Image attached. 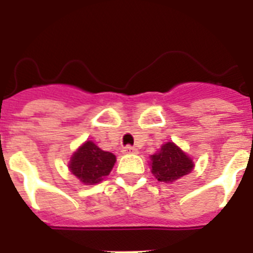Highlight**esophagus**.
<instances>
[{
    "label": "esophagus",
    "mask_w": 253,
    "mask_h": 253,
    "mask_svg": "<svg viewBox=\"0 0 253 253\" xmlns=\"http://www.w3.org/2000/svg\"><path fill=\"white\" fill-rule=\"evenodd\" d=\"M123 153L124 154H137L138 149L134 148V147H131V146H126L123 148Z\"/></svg>",
    "instance_id": "obj_1"
}]
</instances>
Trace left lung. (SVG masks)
<instances>
[{
    "label": "left lung",
    "mask_w": 253,
    "mask_h": 253,
    "mask_svg": "<svg viewBox=\"0 0 253 253\" xmlns=\"http://www.w3.org/2000/svg\"><path fill=\"white\" fill-rule=\"evenodd\" d=\"M195 163L189 154L173 142L162 144L161 149L151 156V171L161 182H175L178 178L189 175Z\"/></svg>",
    "instance_id": "1"
}]
</instances>
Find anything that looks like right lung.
<instances>
[{"instance_id": "obj_1", "label": "right lung", "mask_w": 253, "mask_h": 253, "mask_svg": "<svg viewBox=\"0 0 253 253\" xmlns=\"http://www.w3.org/2000/svg\"><path fill=\"white\" fill-rule=\"evenodd\" d=\"M115 154L102 151L92 140H86L72 154L69 171L84 185L99 184L113 169Z\"/></svg>"}]
</instances>
